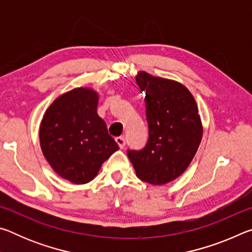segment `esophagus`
Listing matches in <instances>:
<instances>
[{
  "instance_id": "34e87169",
  "label": "esophagus",
  "mask_w": 252,
  "mask_h": 252,
  "mask_svg": "<svg viewBox=\"0 0 252 252\" xmlns=\"http://www.w3.org/2000/svg\"><path fill=\"white\" fill-rule=\"evenodd\" d=\"M116 142L118 143V146L120 147V149H123L126 147V139L123 138V136H117Z\"/></svg>"
}]
</instances>
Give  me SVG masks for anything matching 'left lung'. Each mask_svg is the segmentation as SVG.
<instances>
[{
  "mask_svg": "<svg viewBox=\"0 0 252 252\" xmlns=\"http://www.w3.org/2000/svg\"><path fill=\"white\" fill-rule=\"evenodd\" d=\"M135 81L146 92L149 140L142 150H127L136 177L162 186L186 171L202 139V123L193 95L177 81L138 72Z\"/></svg>",
  "mask_w": 252,
  "mask_h": 252,
  "instance_id": "8db88e82",
  "label": "left lung"
}]
</instances>
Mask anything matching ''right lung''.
Masks as SVG:
<instances>
[{
  "instance_id": "right-lung-1",
  "label": "right lung",
  "mask_w": 252,
  "mask_h": 252,
  "mask_svg": "<svg viewBox=\"0 0 252 252\" xmlns=\"http://www.w3.org/2000/svg\"><path fill=\"white\" fill-rule=\"evenodd\" d=\"M99 94L75 88L57 97L40 125V144L46 161L60 177L84 185L96 177L103 162L119 150L97 116Z\"/></svg>"
}]
</instances>
